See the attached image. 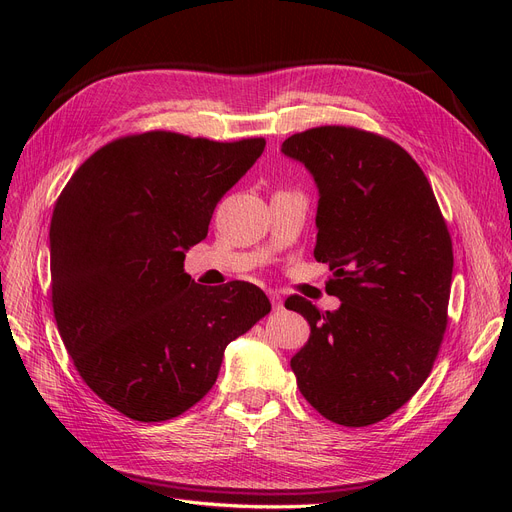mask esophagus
Here are the masks:
<instances>
[{
  "label": "esophagus",
  "instance_id": "obj_1",
  "mask_svg": "<svg viewBox=\"0 0 512 512\" xmlns=\"http://www.w3.org/2000/svg\"><path fill=\"white\" fill-rule=\"evenodd\" d=\"M267 297H270V301H272V307H274V309H282L284 299H282V294H280L278 290H267Z\"/></svg>",
  "mask_w": 512,
  "mask_h": 512
}]
</instances>
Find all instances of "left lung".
Instances as JSON below:
<instances>
[{
    "mask_svg": "<svg viewBox=\"0 0 512 512\" xmlns=\"http://www.w3.org/2000/svg\"><path fill=\"white\" fill-rule=\"evenodd\" d=\"M282 153L301 161L317 191L315 259L330 263L321 313L286 299L309 321L290 359L301 394L326 419L365 427L421 388L448 324L452 240L417 161L390 139L353 126L292 134Z\"/></svg>",
    "mask_w": 512,
    "mask_h": 512,
    "instance_id": "left-lung-1",
    "label": "left lung"
}]
</instances>
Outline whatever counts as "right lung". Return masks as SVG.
I'll list each match as a JSON object with an SVG mask.
<instances>
[{"label":"right lung","mask_w":512,"mask_h":512,"mask_svg":"<svg viewBox=\"0 0 512 512\" xmlns=\"http://www.w3.org/2000/svg\"><path fill=\"white\" fill-rule=\"evenodd\" d=\"M153 130L116 139L80 166L49 226L53 315L85 384L134 421H168L218 380L226 346L270 313L249 282L209 290L184 253L263 153Z\"/></svg>","instance_id":"obj_1"}]
</instances>
